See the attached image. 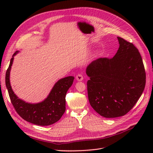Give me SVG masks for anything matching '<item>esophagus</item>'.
<instances>
[{"mask_svg":"<svg viewBox=\"0 0 153 153\" xmlns=\"http://www.w3.org/2000/svg\"><path fill=\"white\" fill-rule=\"evenodd\" d=\"M76 79L77 81H82L83 80V75H81V74H78V75H76Z\"/></svg>","mask_w":153,"mask_h":153,"instance_id":"1","label":"esophagus"}]
</instances>
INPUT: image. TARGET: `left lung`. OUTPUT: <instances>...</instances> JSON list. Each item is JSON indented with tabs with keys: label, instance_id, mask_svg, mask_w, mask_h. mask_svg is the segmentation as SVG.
Segmentation results:
<instances>
[{
	"label": "left lung",
	"instance_id": "1",
	"mask_svg": "<svg viewBox=\"0 0 153 153\" xmlns=\"http://www.w3.org/2000/svg\"><path fill=\"white\" fill-rule=\"evenodd\" d=\"M119 47L112 59L100 58L86 68L89 103L106 118L126 114L140 98L146 85L141 55L132 43L117 37Z\"/></svg>",
	"mask_w": 153,
	"mask_h": 153
}]
</instances>
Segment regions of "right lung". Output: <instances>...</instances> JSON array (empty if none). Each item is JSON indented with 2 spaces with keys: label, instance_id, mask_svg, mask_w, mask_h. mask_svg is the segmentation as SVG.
Listing matches in <instances>:
<instances>
[{
  "label": "right lung",
  "instance_id": "1",
  "mask_svg": "<svg viewBox=\"0 0 153 153\" xmlns=\"http://www.w3.org/2000/svg\"><path fill=\"white\" fill-rule=\"evenodd\" d=\"M13 54L6 74V85L11 103L22 118L26 121L39 126H48L57 122L66 110V95L72 85L75 77L69 76L59 80L43 101L30 103L20 99L13 92L10 84V71L14 57Z\"/></svg>",
  "mask_w": 153,
  "mask_h": 153
}]
</instances>
